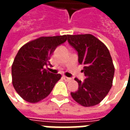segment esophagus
Returning a JSON list of instances; mask_svg holds the SVG:
<instances>
[{
	"instance_id": "obj_1",
	"label": "esophagus",
	"mask_w": 130,
	"mask_h": 130,
	"mask_svg": "<svg viewBox=\"0 0 130 130\" xmlns=\"http://www.w3.org/2000/svg\"><path fill=\"white\" fill-rule=\"evenodd\" d=\"M63 79H65L66 82H69V81H70V80H72V78H70V77H67V76H63Z\"/></svg>"
}]
</instances>
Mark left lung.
Masks as SVG:
<instances>
[{"mask_svg":"<svg viewBox=\"0 0 130 130\" xmlns=\"http://www.w3.org/2000/svg\"><path fill=\"white\" fill-rule=\"evenodd\" d=\"M68 42L78 54L79 65L86 79L78 82V90L71 93L76 102L84 106H95L108 94L112 86L114 66L109 49L90 34L68 35Z\"/></svg>","mask_w":130,"mask_h":130,"instance_id":"1","label":"left lung"}]
</instances>
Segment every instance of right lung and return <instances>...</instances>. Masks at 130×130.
I'll return each instance as SVG.
<instances>
[{"instance_id": "right-lung-1", "label": "right lung", "mask_w": 130, "mask_h": 130, "mask_svg": "<svg viewBox=\"0 0 130 130\" xmlns=\"http://www.w3.org/2000/svg\"><path fill=\"white\" fill-rule=\"evenodd\" d=\"M68 35L41 37L19 50L12 66V84L24 100L35 103L46 98L60 79L45 68L55 49L65 42Z\"/></svg>"}]
</instances>
